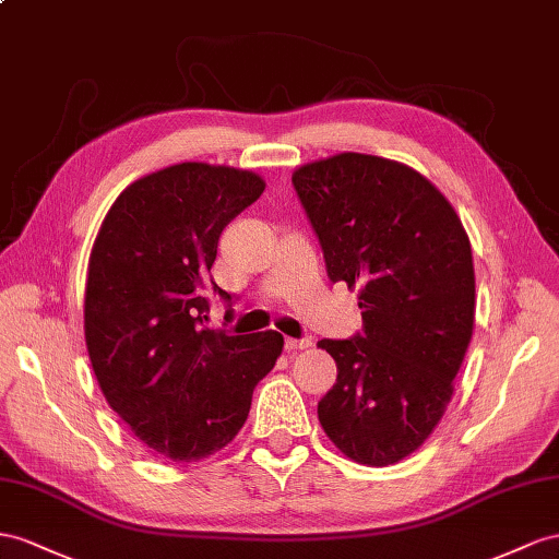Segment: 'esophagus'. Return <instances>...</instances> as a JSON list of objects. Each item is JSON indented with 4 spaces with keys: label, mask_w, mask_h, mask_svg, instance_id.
I'll use <instances>...</instances> for the list:
<instances>
[{
    "label": "esophagus",
    "mask_w": 559,
    "mask_h": 559,
    "mask_svg": "<svg viewBox=\"0 0 559 559\" xmlns=\"http://www.w3.org/2000/svg\"><path fill=\"white\" fill-rule=\"evenodd\" d=\"M311 345L309 337H288L285 340V349L297 352V349H307Z\"/></svg>",
    "instance_id": "esophagus-1"
}]
</instances>
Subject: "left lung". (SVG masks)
Returning <instances> with one entry per match:
<instances>
[{
  "label": "left lung",
  "mask_w": 559,
  "mask_h": 559,
  "mask_svg": "<svg viewBox=\"0 0 559 559\" xmlns=\"http://www.w3.org/2000/svg\"><path fill=\"white\" fill-rule=\"evenodd\" d=\"M328 278L359 288L364 328L321 340L337 382L325 435L364 465H392L432 435L475 325V266L455 210L416 169L340 153L293 175Z\"/></svg>",
  "instance_id": "1"
}]
</instances>
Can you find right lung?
<instances>
[{
    "instance_id": "obj_1",
    "label": "right lung",
    "mask_w": 559,
    "mask_h": 559,
    "mask_svg": "<svg viewBox=\"0 0 559 559\" xmlns=\"http://www.w3.org/2000/svg\"><path fill=\"white\" fill-rule=\"evenodd\" d=\"M264 191L246 169L181 163L134 181L108 210L90 257L84 337L110 408L148 449L193 463L246 425L252 390L283 349L276 331L205 323L224 226Z\"/></svg>"
}]
</instances>
